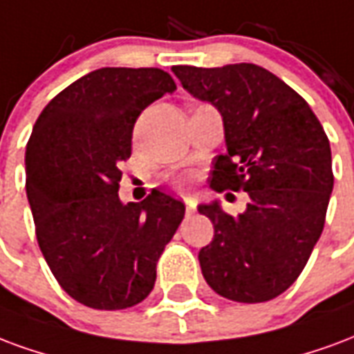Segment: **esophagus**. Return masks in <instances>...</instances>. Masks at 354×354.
<instances>
[{"label":"esophagus","mask_w":354,"mask_h":354,"mask_svg":"<svg viewBox=\"0 0 354 354\" xmlns=\"http://www.w3.org/2000/svg\"><path fill=\"white\" fill-rule=\"evenodd\" d=\"M185 205H187V215H192L196 211V200L194 198H185Z\"/></svg>","instance_id":"esophagus-1"}]
</instances>
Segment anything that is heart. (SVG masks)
<instances>
[{"mask_svg":"<svg viewBox=\"0 0 354 354\" xmlns=\"http://www.w3.org/2000/svg\"><path fill=\"white\" fill-rule=\"evenodd\" d=\"M188 180V177H183V179H180V183H187Z\"/></svg>","mask_w":354,"mask_h":354,"instance_id":"1","label":"heart"}]
</instances>
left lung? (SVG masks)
<instances>
[{
    "label": "left lung",
    "mask_w": 354,
    "mask_h": 354,
    "mask_svg": "<svg viewBox=\"0 0 354 354\" xmlns=\"http://www.w3.org/2000/svg\"><path fill=\"white\" fill-rule=\"evenodd\" d=\"M171 71L223 115L226 154L213 160L209 187L251 198L237 216L218 202L198 205L215 228L198 254L203 277L228 300H273L298 279L324 228L334 188L328 138L308 102L260 66Z\"/></svg>",
    "instance_id": "1"
}]
</instances>
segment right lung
Masks as SVG:
<instances>
[{"instance_id": "1", "label": "right lung", "mask_w": 354, "mask_h": 354, "mask_svg": "<svg viewBox=\"0 0 354 354\" xmlns=\"http://www.w3.org/2000/svg\"><path fill=\"white\" fill-rule=\"evenodd\" d=\"M177 84L158 68H102L53 97L26 145V194L37 243L66 292L92 309L143 301L185 203L152 190L118 198L138 117Z\"/></svg>"}]
</instances>
